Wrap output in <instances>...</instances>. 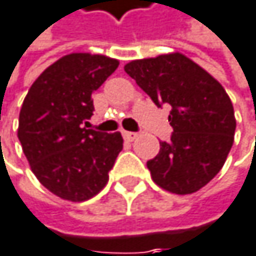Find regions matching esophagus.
Segmentation results:
<instances>
[{
	"instance_id": "1",
	"label": "esophagus",
	"mask_w": 256,
	"mask_h": 256,
	"mask_svg": "<svg viewBox=\"0 0 256 256\" xmlns=\"http://www.w3.org/2000/svg\"><path fill=\"white\" fill-rule=\"evenodd\" d=\"M124 137H125V140L132 142V140H136L138 137V134L137 132H131V131H124Z\"/></svg>"
}]
</instances>
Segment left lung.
<instances>
[{
    "label": "left lung",
    "mask_w": 256,
    "mask_h": 256,
    "mask_svg": "<svg viewBox=\"0 0 256 256\" xmlns=\"http://www.w3.org/2000/svg\"><path fill=\"white\" fill-rule=\"evenodd\" d=\"M125 72L156 107H172L170 140L160 142V152L146 163L154 182L175 194L198 192L220 172L234 143L228 93L180 52L130 62Z\"/></svg>",
    "instance_id": "obj_1"
}]
</instances>
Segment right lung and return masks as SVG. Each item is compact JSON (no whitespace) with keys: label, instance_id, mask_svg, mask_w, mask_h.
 <instances>
[{"label":"right lung","instance_id":"add662e5","mask_svg":"<svg viewBox=\"0 0 256 256\" xmlns=\"http://www.w3.org/2000/svg\"><path fill=\"white\" fill-rule=\"evenodd\" d=\"M118 66L106 56H64L40 74L24 100L18 128L22 150L40 184L62 199L82 202L98 194L124 148L120 132L87 128L92 94Z\"/></svg>","mask_w":256,"mask_h":256}]
</instances>
